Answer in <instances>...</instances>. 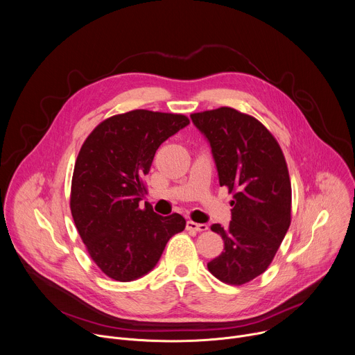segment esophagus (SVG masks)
Here are the masks:
<instances>
[{
	"label": "esophagus",
	"mask_w": 355,
	"mask_h": 355,
	"mask_svg": "<svg viewBox=\"0 0 355 355\" xmlns=\"http://www.w3.org/2000/svg\"><path fill=\"white\" fill-rule=\"evenodd\" d=\"M186 228H187V230H191V231H199V232H203V231H207V230H209L207 224H199V223H194V221H191V220L187 221Z\"/></svg>",
	"instance_id": "1"
}]
</instances>
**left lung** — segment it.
Listing matches in <instances>:
<instances>
[{"mask_svg":"<svg viewBox=\"0 0 355 355\" xmlns=\"http://www.w3.org/2000/svg\"><path fill=\"white\" fill-rule=\"evenodd\" d=\"M210 144L220 186L234 191L224 251L207 263L217 279L244 285L266 270L291 225L292 187L282 149L257 120L230 107L190 115Z\"/></svg>","mask_w":355,"mask_h":355,"instance_id":"1","label":"left lung"}]
</instances>
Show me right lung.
Masks as SVG:
<instances>
[{
  "instance_id": "1",
  "label": "right lung",
  "mask_w": 355,
  "mask_h": 355,
  "mask_svg": "<svg viewBox=\"0 0 355 355\" xmlns=\"http://www.w3.org/2000/svg\"><path fill=\"white\" fill-rule=\"evenodd\" d=\"M182 114L134 110L98 124L74 165L70 210L97 266L111 279L135 281L155 268L168 241L186 227L173 213L139 207L156 149L189 125Z\"/></svg>"
}]
</instances>
